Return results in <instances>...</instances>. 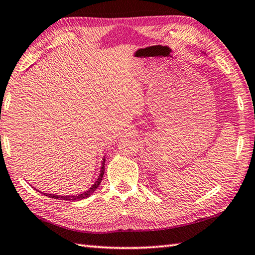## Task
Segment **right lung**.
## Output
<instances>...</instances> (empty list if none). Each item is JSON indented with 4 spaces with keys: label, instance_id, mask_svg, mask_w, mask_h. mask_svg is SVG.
<instances>
[{
    "label": "right lung",
    "instance_id": "obj_1",
    "mask_svg": "<svg viewBox=\"0 0 255 255\" xmlns=\"http://www.w3.org/2000/svg\"><path fill=\"white\" fill-rule=\"evenodd\" d=\"M105 160H106V157H103V160H102V166H101V171H99V176L96 179V181L93 184V186L88 189V190L84 191L82 193H78V194H72V196H61V194H54V193H45V192H41L39 190H37L36 188H34L35 190H37L38 192H41L45 196H47L52 199H57V200H67V201H79V200H83V199H86L88 197H91L92 194L97 190V188L99 187V184H101L102 180H103V177H104V173H105Z\"/></svg>",
    "mask_w": 255,
    "mask_h": 255
}]
</instances>
